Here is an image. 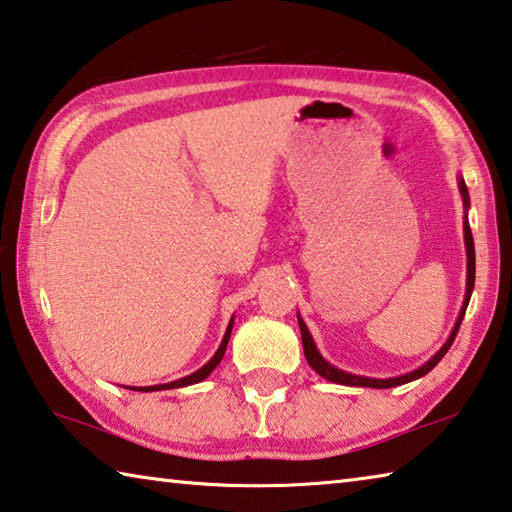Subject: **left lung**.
Instances as JSON below:
<instances>
[{
    "label": "left lung",
    "mask_w": 512,
    "mask_h": 512,
    "mask_svg": "<svg viewBox=\"0 0 512 512\" xmlns=\"http://www.w3.org/2000/svg\"><path fill=\"white\" fill-rule=\"evenodd\" d=\"M458 189H461V196H463V205H465V212L467 207H470V194H467V187H465V180L458 178ZM463 232H465V253H467V289H465V300H463V307H461V314L456 318V325L452 329V334H449V339L445 341L443 348H440L433 357L420 366L418 370L413 372H406V375L400 377H388V379H372V377H361V375H352V372H345L334 368L332 363L323 359V354L318 352L314 339H311L309 329L305 325V320L298 316V325H300V334H302V348H305V357L307 363L311 368H314L320 377H325L329 381H334V384H343V386H366V388H393V386H402V384H409L413 379H420L427 375L429 370H433L438 366V361L445 357L447 350L452 348V343L458 334V327L463 323V316H465V309H467V302H470L472 296V289H474V239H472V230H470V223H467V214H465V221H463Z\"/></svg>",
    "instance_id": "left-lung-1"
}]
</instances>
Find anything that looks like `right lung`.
<instances>
[{"label":"right lung","mask_w":512,"mask_h":512,"mask_svg":"<svg viewBox=\"0 0 512 512\" xmlns=\"http://www.w3.org/2000/svg\"><path fill=\"white\" fill-rule=\"evenodd\" d=\"M232 323H235V318L230 320L228 329H225L223 334V341L219 345V350L214 352V357L205 363L203 368H198L196 372H192V375H187L183 379H176V381H169V384H158V386H142V388H135V391H142V393H151V391H169V388H180V386H189V384H198V381H203L210 372L219 366L223 354H225V348H228V341H230V332H232Z\"/></svg>","instance_id":"obj_1"}]
</instances>
